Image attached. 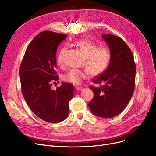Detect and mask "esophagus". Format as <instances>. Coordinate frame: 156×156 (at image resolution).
<instances>
[{"instance_id":"esophagus-1","label":"esophagus","mask_w":156,"mask_h":156,"mask_svg":"<svg viewBox=\"0 0 156 156\" xmlns=\"http://www.w3.org/2000/svg\"><path fill=\"white\" fill-rule=\"evenodd\" d=\"M75 89H76V90L81 91V90H82L83 88L82 87H75Z\"/></svg>"}]
</instances>
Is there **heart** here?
<instances>
[{
    "instance_id": "obj_1",
    "label": "heart",
    "mask_w": 156,
    "mask_h": 156,
    "mask_svg": "<svg viewBox=\"0 0 156 156\" xmlns=\"http://www.w3.org/2000/svg\"><path fill=\"white\" fill-rule=\"evenodd\" d=\"M75 45L82 52L86 58L85 65L88 69H71L62 75L64 81L73 84H79L90 73L94 76L101 75L107 69L111 62V55L107 48H98V45L88 39H80ZM66 49L62 48L56 55V61L59 66L64 65Z\"/></svg>"
}]
</instances>
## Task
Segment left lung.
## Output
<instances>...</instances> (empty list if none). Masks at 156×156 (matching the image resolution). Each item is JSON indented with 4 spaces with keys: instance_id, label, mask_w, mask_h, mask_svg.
Returning <instances> with one entry per match:
<instances>
[{
    "instance_id": "left-lung-1",
    "label": "left lung",
    "mask_w": 156,
    "mask_h": 156,
    "mask_svg": "<svg viewBox=\"0 0 156 156\" xmlns=\"http://www.w3.org/2000/svg\"><path fill=\"white\" fill-rule=\"evenodd\" d=\"M102 37L109 48L111 62L93 81L103 85L90 87L94 98L88 107L94 115L109 119L123 111L133 96L136 66L133 53L123 40L112 34H103Z\"/></svg>"
}]
</instances>
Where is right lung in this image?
<instances>
[{
    "label": "right lung",
    "instance_id": "obj_1",
    "mask_svg": "<svg viewBox=\"0 0 156 156\" xmlns=\"http://www.w3.org/2000/svg\"><path fill=\"white\" fill-rule=\"evenodd\" d=\"M67 35L51 31L37 34L27 47L20 69L21 92L32 111L49 123L64 120L69 114V102L73 85L62 83L56 90L51 83L58 81L56 52Z\"/></svg>",
    "mask_w": 156,
    "mask_h": 156
}]
</instances>
